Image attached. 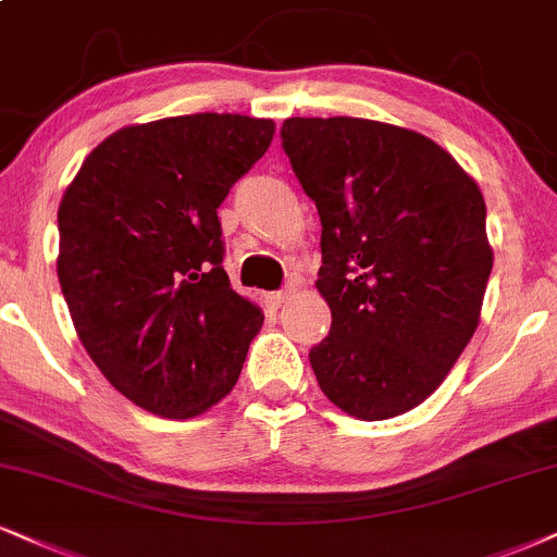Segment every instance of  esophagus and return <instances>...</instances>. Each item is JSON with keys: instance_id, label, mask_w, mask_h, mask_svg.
Instances as JSON below:
<instances>
[{"instance_id": "esophagus-1", "label": "esophagus", "mask_w": 557, "mask_h": 557, "mask_svg": "<svg viewBox=\"0 0 557 557\" xmlns=\"http://www.w3.org/2000/svg\"><path fill=\"white\" fill-rule=\"evenodd\" d=\"M289 297H292V292H271L265 297V301H268V307H271V310H281V307L289 301Z\"/></svg>"}]
</instances>
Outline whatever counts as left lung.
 Wrapping results in <instances>:
<instances>
[{
  "label": "left lung",
  "instance_id": "left-lung-1",
  "mask_svg": "<svg viewBox=\"0 0 557 557\" xmlns=\"http://www.w3.org/2000/svg\"><path fill=\"white\" fill-rule=\"evenodd\" d=\"M281 147L318 206L327 400L361 421L421 405L480 320L493 252L478 183L436 141L363 119H286Z\"/></svg>",
  "mask_w": 557,
  "mask_h": 557
}]
</instances>
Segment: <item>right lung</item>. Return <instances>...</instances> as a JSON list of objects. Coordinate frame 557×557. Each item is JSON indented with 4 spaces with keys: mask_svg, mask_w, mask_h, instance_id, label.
Returning <instances> with one entry per match:
<instances>
[{
    "mask_svg": "<svg viewBox=\"0 0 557 557\" xmlns=\"http://www.w3.org/2000/svg\"><path fill=\"white\" fill-rule=\"evenodd\" d=\"M273 121L194 113L121 128L59 206V284L89 359L128 400L194 418L235 387L263 314L232 289L216 209Z\"/></svg>",
    "mask_w": 557,
    "mask_h": 557,
    "instance_id": "obj_1",
    "label": "right lung"
}]
</instances>
